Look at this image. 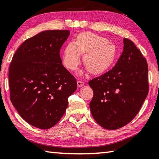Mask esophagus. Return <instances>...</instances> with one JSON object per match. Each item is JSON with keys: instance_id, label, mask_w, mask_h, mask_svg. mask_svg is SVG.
<instances>
[{"instance_id": "esophagus-1", "label": "esophagus", "mask_w": 159, "mask_h": 159, "mask_svg": "<svg viewBox=\"0 0 159 159\" xmlns=\"http://www.w3.org/2000/svg\"><path fill=\"white\" fill-rule=\"evenodd\" d=\"M77 85L79 88H81V87H83L84 85V83L80 81V80H78L77 81Z\"/></svg>"}]
</instances>
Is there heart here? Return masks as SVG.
<instances>
[{
    "mask_svg": "<svg viewBox=\"0 0 159 159\" xmlns=\"http://www.w3.org/2000/svg\"><path fill=\"white\" fill-rule=\"evenodd\" d=\"M80 54H83V62L90 73L94 75L105 72L116 59V46L103 36L92 32H82L75 36L74 43L65 45L62 61L65 67L75 70L80 62ZM83 72L80 73L82 74Z\"/></svg>",
    "mask_w": 159,
    "mask_h": 159,
    "instance_id": "1",
    "label": "heart"
}]
</instances>
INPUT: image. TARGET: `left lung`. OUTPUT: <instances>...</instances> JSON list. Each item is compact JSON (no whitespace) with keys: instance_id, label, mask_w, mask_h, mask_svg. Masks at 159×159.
Listing matches in <instances>:
<instances>
[{"instance_id":"8db88e82","label":"left lung","mask_w":159,"mask_h":159,"mask_svg":"<svg viewBox=\"0 0 159 159\" xmlns=\"http://www.w3.org/2000/svg\"><path fill=\"white\" fill-rule=\"evenodd\" d=\"M123 52L115 66L89 81L94 96L89 103L93 118L101 127L116 129L139 113L149 91L146 59L131 40L123 39Z\"/></svg>"}]
</instances>
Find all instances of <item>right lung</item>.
<instances>
[{
    "label": "right lung",
    "instance_id": "add662e5",
    "mask_svg": "<svg viewBox=\"0 0 159 159\" xmlns=\"http://www.w3.org/2000/svg\"><path fill=\"white\" fill-rule=\"evenodd\" d=\"M68 30H48L27 39L15 52L9 70L10 100L31 125L54 126L77 89L76 79L62 65L60 49Z\"/></svg>",
    "mask_w": 159,
    "mask_h": 159
}]
</instances>
